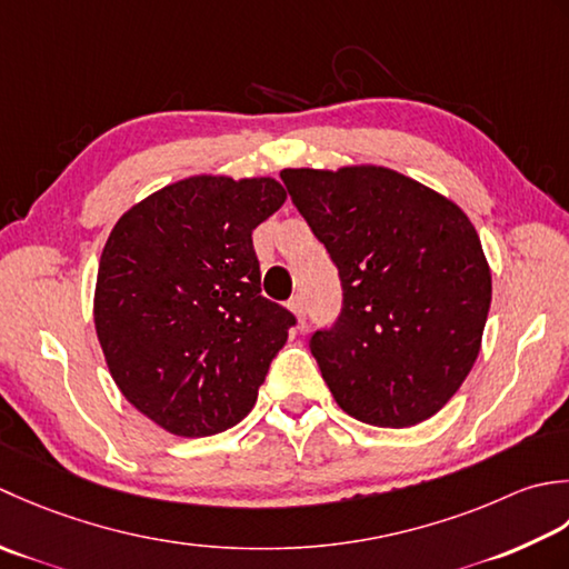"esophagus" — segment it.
Returning <instances> with one entry per match:
<instances>
[{"instance_id":"34e87169","label":"esophagus","mask_w":569,"mask_h":569,"mask_svg":"<svg viewBox=\"0 0 569 569\" xmlns=\"http://www.w3.org/2000/svg\"><path fill=\"white\" fill-rule=\"evenodd\" d=\"M289 309L295 311L297 319H299V323H301V327H305V321H307V301H305V297H301V295H295L292 299H289Z\"/></svg>"}]
</instances>
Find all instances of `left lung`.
Instances as JSON below:
<instances>
[{"mask_svg":"<svg viewBox=\"0 0 569 569\" xmlns=\"http://www.w3.org/2000/svg\"><path fill=\"white\" fill-rule=\"evenodd\" d=\"M280 179L339 270V317L309 336L333 400L376 427L442 410L477 361L491 307L469 218L382 167L284 169Z\"/></svg>","mask_w":569,"mask_h":569,"instance_id":"obj_1","label":"left lung"}]
</instances>
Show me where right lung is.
Masks as SVG:
<instances>
[{"label":"right lung","mask_w":569,"mask_h":569,"mask_svg":"<svg viewBox=\"0 0 569 569\" xmlns=\"http://www.w3.org/2000/svg\"><path fill=\"white\" fill-rule=\"evenodd\" d=\"M274 179L196 177L127 211L102 250L96 329L122 396L179 437L246 417L297 317L262 297L252 230Z\"/></svg>","instance_id":"1"}]
</instances>
